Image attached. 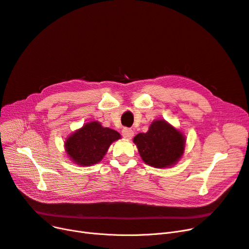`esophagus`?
<instances>
[{
	"label": "esophagus",
	"instance_id": "obj_1",
	"mask_svg": "<svg viewBox=\"0 0 249 249\" xmlns=\"http://www.w3.org/2000/svg\"><path fill=\"white\" fill-rule=\"evenodd\" d=\"M122 135L124 139L126 140H129L132 139L133 136H134V131L132 128H128V127H124L123 131H122Z\"/></svg>",
	"mask_w": 249,
	"mask_h": 249
}]
</instances>
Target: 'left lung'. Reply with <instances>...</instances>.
Wrapping results in <instances>:
<instances>
[{"label": "left lung", "instance_id": "left-lung-1", "mask_svg": "<svg viewBox=\"0 0 249 249\" xmlns=\"http://www.w3.org/2000/svg\"><path fill=\"white\" fill-rule=\"evenodd\" d=\"M134 143L146 164L156 168H166L182 157L185 138L166 121L158 120L151 124L147 133L138 134Z\"/></svg>", "mask_w": 249, "mask_h": 249}]
</instances>
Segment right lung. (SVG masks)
I'll list each match as a JSON object with an SVG mask.
<instances>
[{
	"instance_id": "right-lung-1",
	"label": "right lung",
	"mask_w": 249,
	"mask_h": 249,
	"mask_svg": "<svg viewBox=\"0 0 249 249\" xmlns=\"http://www.w3.org/2000/svg\"><path fill=\"white\" fill-rule=\"evenodd\" d=\"M121 139L120 133L91 122L71 135L65 142L70 159L81 166H91L102 160L112 142Z\"/></svg>"
}]
</instances>
